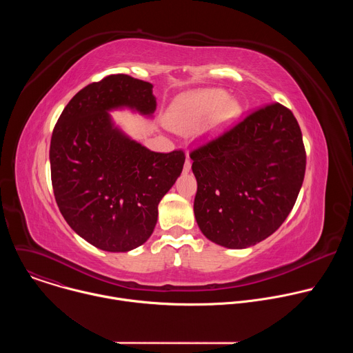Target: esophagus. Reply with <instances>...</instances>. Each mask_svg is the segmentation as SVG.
I'll use <instances>...</instances> for the list:
<instances>
[{"instance_id":"obj_1","label":"esophagus","mask_w":353,"mask_h":353,"mask_svg":"<svg viewBox=\"0 0 353 353\" xmlns=\"http://www.w3.org/2000/svg\"><path fill=\"white\" fill-rule=\"evenodd\" d=\"M191 170V159H190V157L187 155V159H185V162H184V168H183V172L184 173H188Z\"/></svg>"}]
</instances>
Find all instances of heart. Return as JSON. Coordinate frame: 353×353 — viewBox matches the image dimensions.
<instances>
[{
  "instance_id": "b5f03b06",
  "label": "heart",
  "mask_w": 353,
  "mask_h": 353,
  "mask_svg": "<svg viewBox=\"0 0 353 353\" xmlns=\"http://www.w3.org/2000/svg\"><path fill=\"white\" fill-rule=\"evenodd\" d=\"M222 89H203L180 96L169 113V124L174 128L188 130L203 123L215 112L216 123H223L239 113V105L228 100Z\"/></svg>"
}]
</instances>
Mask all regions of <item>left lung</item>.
<instances>
[{"instance_id":"left-lung-1","label":"left lung","mask_w":353,"mask_h":353,"mask_svg":"<svg viewBox=\"0 0 353 353\" xmlns=\"http://www.w3.org/2000/svg\"><path fill=\"white\" fill-rule=\"evenodd\" d=\"M190 158L196 223L207 239L229 248L271 236L290 214L306 172L299 123L281 103L253 110Z\"/></svg>"}]
</instances>
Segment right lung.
<instances>
[{"mask_svg": "<svg viewBox=\"0 0 353 353\" xmlns=\"http://www.w3.org/2000/svg\"><path fill=\"white\" fill-rule=\"evenodd\" d=\"M152 83L108 75L81 89L64 108L50 142L56 203L67 223L92 245L123 253L143 244L158 205L183 170L181 149L152 152L116 128L109 110L152 114Z\"/></svg>", "mask_w": 353, "mask_h": 353, "instance_id": "right-lung-1", "label": "right lung"}]
</instances>
